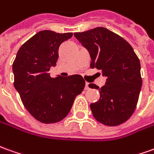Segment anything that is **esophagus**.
<instances>
[{
  "label": "esophagus",
  "instance_id": "34e87169",
  "mask_svg": "<svg viewBox=\"0 0 154 154\" xmlns=\"http://www.w3.org/2000/svg\"><path fill=\"white\" fill-rule=\"evenodd\" d=\"M88 89H90V88H89V83H88V82H86V86H85V90H88Z\"/></svg>",
  "mask_w": 154,
  "mask_h": 154
}]
</instances>
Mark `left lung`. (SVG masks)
<instances>
[{"label": "left lung", "mask_w": 154, "mask_h": 154, "mask_svg": "<svg viewBox=\"0 0 154 154\" xmlns=\"http://www.w3.org/2000/svg\"><path fill=\"white\" fill-rule=\"evenodd\" d=\"M74 36L90 54L91 67L107 77L104 86L93 83L100 99L90 104L93 117L107 126H118L132 116L142 87L140 62L126 40L104 27H96Z\"/></svg>", "instance_id": "obj_1"}]
</instances>
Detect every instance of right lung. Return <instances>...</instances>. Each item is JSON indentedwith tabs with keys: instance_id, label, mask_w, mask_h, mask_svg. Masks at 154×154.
<instances>
[{
	"instance_id": "add662e5",
	"label": "right lung",
	"mask_w": 154,
	"mask_h": 154,
	"mask_svg": "<svg viewBox=\"0 0 154 154\" xmlns=\"http://www.w3.org/2000/svg\"><path fill=\"white\" fill-rule=\"evenodd\" d=\"M72 36V32L41 31L20 47L13 62L14 87L26 110L41 122L54 123L66 118L84 89L81 75L53 78L49 73L57 62L60 45Z\"/></svg>"
}]
</instances>
